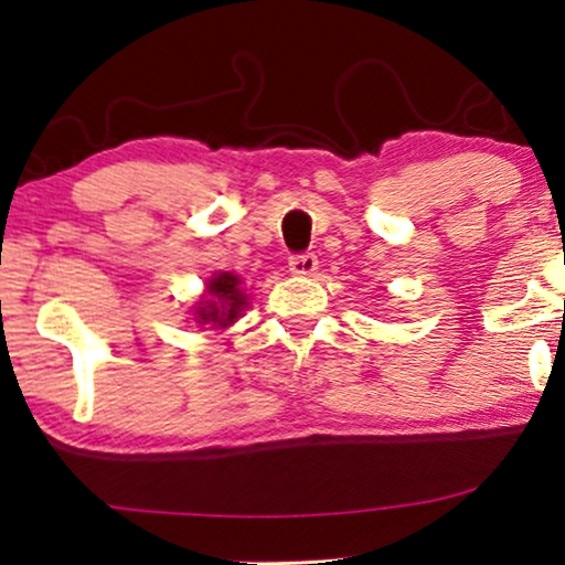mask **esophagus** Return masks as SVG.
I'll list each match as a JSON object with an SVG mask.
<instances>
[{"label": "esophagus", "instance_id": "esophagus-1", "mask_svg": "<svg viewBox=\"0 0 565 565\" xmlns=\"http://www.w3.org/2000/svg\"><path fill=\"white\" fill-rule=\"evenodd\" d=\"M316 269H319V259H316V254H311V252L296 254V257H290V273L292 275H313Z\"/></svg>", "mask_w": 565, "mask_h": 565}]
</instances>
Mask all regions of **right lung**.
I'll return each mask as SVG.
<instances>
[{
	"instance_id": "obj_1",
	"label": "right lung",
	"mask_w": 565,
	"mask_h": 565,
	"mask_svg": "<svg viewBox=\"0 0 565 565\" xmlns=\"http://www.w3.org/2000/svg\"><path fill=\"white\" fill-rule=\"evenodd\" d=\"M242 280L231 273H221L207 280V296L195 306V321L211 323L213 329H226L234 323L246 306V296L242 292Z\"/></svg>"
}]
</instances>
